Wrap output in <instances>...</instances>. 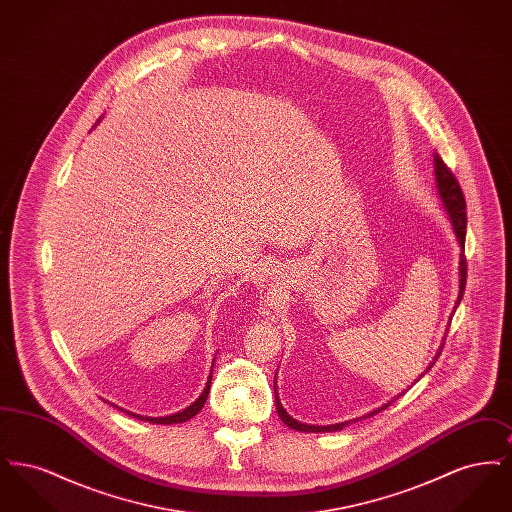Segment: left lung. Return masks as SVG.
I'll return each instance as SVG.
<instances>
[{
  "instance_id": "obj_1",
  "label": "left lung",
  "mask_w": 512,
  "mask_h": 512,
  "mask_svg": "<svg viewBox=\"0 0 512 512\" xmlns=\"http://www.w3.org/2000/svg\"><path fill=\"white\" fill-rule=\"evenodd\" d=\"M434 176H436V190H438L441 205H443V209H445V215H447V219L451 222L453 234H455V238H457V242H459V247H461V259H459V297H457V303H455V309H457L459 303H461V299H463L464 284H466V259H464V238H466V213H464V211H466V201H464V195L463 192H461L459 182L455 180V176L451 174V171L445 167V163L441 161V157H439L438 153H434ZM443 341H445V338H443ZM441 349H443V343L439 345V351L436 353L434 361L424 370V374L438 361ZM424 374H420V378H422ZM416 382H418V380H416ZM397 397H399V395H397ZM274 403H276L278 416L282 418V422H284L288 428H292L295 432L324 434V432H338V430H343L345 426H349V424H353V422H359V420H363V418L374 416V414L384 411V409L390 405L391 401L390 403H386V405H382V407H378V409H374V411H370L368 414L351 418V420H345V422H338V424H326V426L307 424V422H301V420L293 418L292 414H288V411L282 407L280 397H278V391H276V376H274Z\"/></svg>"
}]
</instances>
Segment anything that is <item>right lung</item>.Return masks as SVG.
Segmentation results:
<instances>
[{"label":"right lung","instance_id":"obj_1","mask_svg":"<svg viewBox=\"0 0 512 512\" xmlns=\"http://www.w3.org/2000/svg\"><path fill=\"white\" fill-rule=\"evenodd\" d=\"M101 121V119H99ZM98 121V122H99ZM96 122V124H98ZM213 366H215V359H213V365H211V372H209V378H207V384H205V390L201 391V395L195 399L194 403L190 405V407H186L184 411H178V413L169 414V416H144V414H136L130 413V411H124L121 407H117V405H113V407H117V409H121L124 413L128 414V416H132V418H138V420H144V422H151V424H180V422H186V420H190L192 416L199 413L201 409H203V405H205V401H207V395H209V388H211V378H213Z\"/></svg>","mask_w":512,"mask_h":512}]
</instances>
